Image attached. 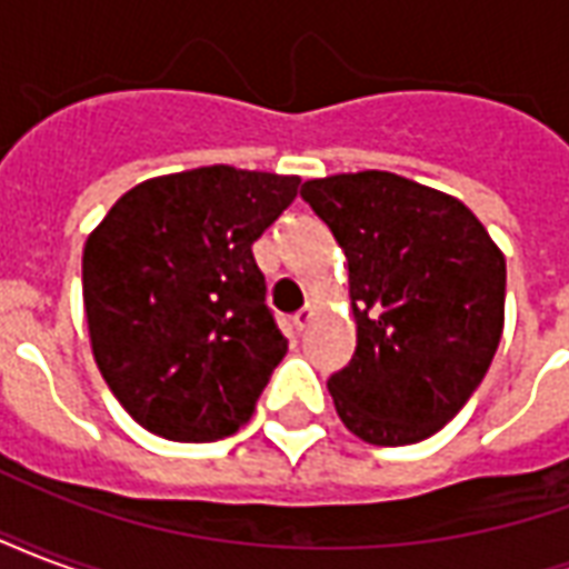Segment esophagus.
<instances>
[{"instance_id":"34e87169","label":"esophagus","mask_w":569,"mask_h":569,"mask_svg":"<svg viewBox=\"0 0 569 569\" xmlns=\"http://www.w3.org/2000/svg\"><path fill=\"white\" fill-rule=\"evenodd\" d=\"M313 320V308H310V305H305V308L298 310L296 317H292V326H296L298 332H305V329H308V322Z\"/></svg>"}]
</instances>
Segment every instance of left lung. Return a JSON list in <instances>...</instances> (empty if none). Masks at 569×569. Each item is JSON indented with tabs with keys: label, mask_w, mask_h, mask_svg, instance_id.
<instances>
[{
	"label": "left lung",
	"mask_w": 569,
	"mask_h": 569,
	"mask_svg": "<svg viewBox=\"0 0 569 569\" xmlns=\"http://www.w3.org/2000/svg\"><path fill=\"white\" fill-rule=\"evenodd\" d=\"M350 271L357 350L329 378L335 411L369 445H415L466 406L497 353L506 259L476 212L387 170L308 179Z\"/></svg>",
	"instance_id": "1"
}]
</instances>
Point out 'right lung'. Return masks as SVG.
<instances>
[{"mask_svg": "<svg viewBox=\"0 0 569 569\" xmlns=\"http://www.w3.org/2000/svg\"><path fill=\"white\" fill-rule=\"evenodd\" d=\"M298 182L228 163L154 176L88 234L81 292L93 359L154 436L216 441L252 418L286 357L252 243Z\"/></svg>", "mask_w": 569, "mask_h": 569, "instance_id": "obj_1", "label": "right lung"}]
</instances>
